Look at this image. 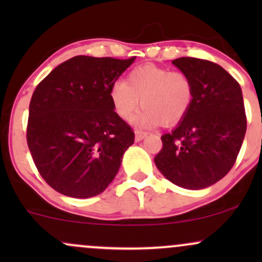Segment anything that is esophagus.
<instances>
[{
	"instance_id": "esophagus-1",
	"label": "esophagus",
	"mask_w": 262,
	"mask_h": 262,
	"mask_svg": "<svg viewBox=\"0 0 262 262\" xmlns=\"http://www.w3.org/2000/svg\"><path fill=\"white\" fill-rule=\"evenodd\" d=\"M146 132H143V130H135V141H140L143 140L144 138L146 137Z\"/></svg>"
}]
</instances>
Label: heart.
I'll use <instances>...</instances> for the list:
<instances>
[{"label": "heart", "instance_id": "b5f03b06", "mask_svg": "<svg viewBox=\"0 0 262 262\" xmlns=\"http://www.w3.org/2000/svg\"><path fill=\"white\" fill-rule=\"evenodd\" d=\"M194 89L191 77L182 71H170L156 65H144L128 74L127 80L111 86L110 100L119 118L132 121L139 108H144L137 118L140 127L173 125L181 122L193 103Z\"/></svg>", "mask_w": 262, "mask_h": 262}]
</instances>
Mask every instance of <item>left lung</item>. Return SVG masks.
Wrapping results in <instances>:
<instances>
[{
    "instance_id": "1",
    "label": "left lung",
    "mask_w": 262,
    "mask_h": 262,
    "mask_svg": "<svg viewBox=\"0 0 262 262\" xmlns=\"http://www.w3.org/2000/svg\"><path fill=\"white\" fill-rule=\"evenodd\" d=\"M191 77L193 103L171 133L161 137L154 161L160 172L180 187L206 188L229 172L246 132L240 85L222 66L208 60H172Z\"/></svg>"
}]
</instances>
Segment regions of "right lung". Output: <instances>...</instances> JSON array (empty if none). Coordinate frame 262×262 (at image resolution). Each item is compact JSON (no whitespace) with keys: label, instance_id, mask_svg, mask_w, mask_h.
Listing matches in <instances>:
<instances>
[{"label":"right lung","instance_id":"right-lung-1","mask_svg":"<svg viewBox=\"0 0 262 262\" xmlns=\"http://www.w3.org/2000/svg\"><path fill=\"white\" fill-rule=\"evenodd\" d=\"M134 59L74 56L33 92L27 143L40 176L59 193L93 197L116 177L134 132L114 112L110 90Z\"/></svg>","mask_w":262,"mask_h":262}]
</instances>
